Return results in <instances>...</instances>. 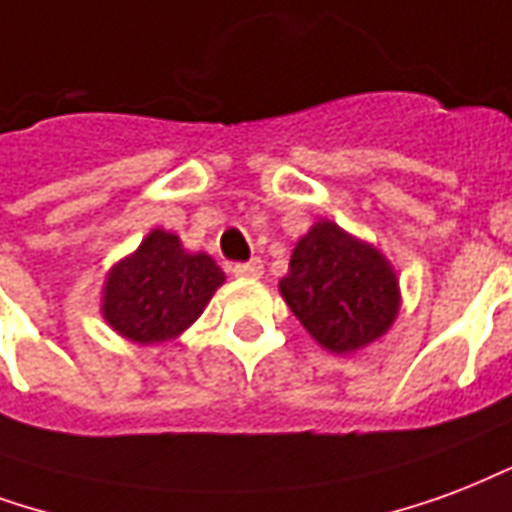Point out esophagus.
<instances>
[{
  "mask_svg": "<svg viewBox=\"0 0 512 512\" xmlns=\"http://www.w3.org/2000/svg\"><path fill=\"white\" fill-rule=\"evenodd\" d=\"M236 276H246V279H255V276L263 274V260H257V257H252V260H246V263H233V268H230Z\"/></svg>",
  "mask_w": 512,
  "mask_h": 512,
  "instance_id": "1",
  "label": "esophagus"
}]
</instances>
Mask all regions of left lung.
<instances>
[{"mask_svg": "<svg viewBox=\"0 0 512 512\" xmlns=\"http://www.w3.org/2000/svg\"><path fill=\"white\" fill-rule=\"evenodd\" d=\"M279 290L306 331L331 352L374 342L399 312V282L388 260L333 222H317L295 244Z\"/></svg>", "mask_w": 512, "mask_h": 512, "instance_id": "obj_1", "label": "left lung"}]
</instances>
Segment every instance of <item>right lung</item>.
Here are the masks:
<instances>
[{"label":"right lung","instance_id":"obj_1","mask_svg":"<svg viewBox=\"0 0 512 512\" xmlns=\"http://www.w3.org/2000/svg\"><path fill=\"white\" fill-rule=\"evenodd\" d=\"M222 282L225 274L211 257L189 255L179 236L154 230L111 271L102 312L132 342H165L198 320Z\"/></svg>","mask_w":512,"mask_h":512}]
</instances>
